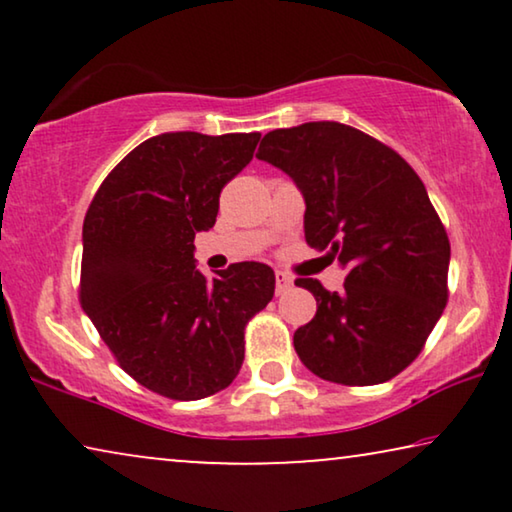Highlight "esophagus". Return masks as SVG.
Instances as JSON below:
<instances>
[{
  "mask_svg": "<svg viewBox=\"0 0 512 512\" xmlns=\"http://www.w3.org/2000/svg\"><path fill=\"white\" fill-rule=\"evenodd\" d=\"M275 279H277V293L289 291L291 286H293V279H291L289 275H286V272H282V270L275 272Z\"/></svg>",
  "mask_w": 512,
  "mask_h": 512,
  "instance_id": "34e87169",
  "label": "esophagus"
}]
</instances>
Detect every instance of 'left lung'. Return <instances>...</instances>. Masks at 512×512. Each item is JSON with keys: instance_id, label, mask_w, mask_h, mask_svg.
I'll return each instance as SVG.
<instances>
[{"instance_id": "8db88e82", "label": "left lung", "mask_w": 512, "mask_h": 512, "mask_svg": "<svg viewBox=\"0 0 512 512\" xmlns=\"http://www.w3.org/2000/svg\"><path fill=\"white\" fill-rule=\"evenodd\" d=\"M258 160L305 198V240L347 268L342 291L298 277L317 314L293 335L321 380L368 387L417 359L447 305L450 240L417 172L380 139L335 121L263 137Z\"/></svg>"}]
</instances>
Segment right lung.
<instances>
[{
    "instance_id": "add662e5",
    "label": "right lung",
    "mask_w": 512,
    "mask_h": 512,
    "mask_svg": "<svg viewBox=\"0 0 512 512\" xmlns=\"http://www.w3.org/2000/svg\"><path fill=\"white\" fill-rule=\"evenodd\" d=\"M261 135L163 132L107 174L83 219L79 300L125 373L172 401L226 389L244 361V328L275 293V272L244 261L205 277L195 233L219 214Z\"/></svg>"
}]
</instances>
